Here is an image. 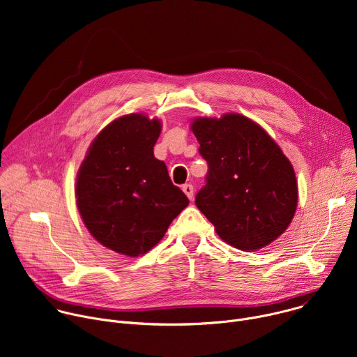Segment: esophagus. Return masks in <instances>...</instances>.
Masks as SVG:
<instances>
[{
	"mask_svg": "<svg viewBox=\"0 0 357 357\" xmlns=\"http://www.w3.org/2000/svg\"><path fill=\"white\" fill-rule=\"evenodd\" d=\"M182 190H183L185 195L192 200V197H193V186H192L190 183H185V185L182 186Z\"/></svg>",
	"mask_w": 357,
	"mask_h": 357,
	"instance_id": "esophagus-1",
	"label": "esophagus"
}]
</instances>
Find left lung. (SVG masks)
Segmentation results:
<instances>
[{"instance_id": "obj_1", "label": "left lung", "mask_w": 357, "mask_h": 357, "mask_svg": "<svg viewBox=\"0 0 357 357\" xmlns=\"http://www.w3.org/2000/svg\"><path fill=\"white\" fill-rule=\"evenodd\" d=\"M190 128L209 167L195 203L219 237L243 251L278 238L295 215L298 185L277 142L257 123L236 113L197 117Z\"/></svg>"}]
</instances>
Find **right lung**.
Returning <instances> with one entry per match:
<instances>
[{"instance_id": "1", "label": "right lung", "mask_w": 357, "mask_h": 357, "mask_svg": "<svg viewBox=\"0 0 357 357\" xmlns=\"http://www.w3.org/2000/svg\"><path fill=\"white\" fill-rule=\"evenodd\" d=\"M161 121L141 113L116 119L93 139L76 178V203L90 234L138 257L154 247L189 205L154 157Z\"/></svg>"}]
</instances>
